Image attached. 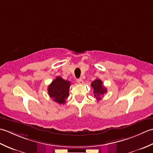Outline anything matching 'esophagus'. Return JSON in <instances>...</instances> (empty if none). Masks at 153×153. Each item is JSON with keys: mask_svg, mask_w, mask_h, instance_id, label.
Returning a JSON list of instances; mask_svg holds the SVG:
<instances>
[{"mask_svg": "<svg viewBox=\"0 0 153 153\" xmlns=\"http://www.w3.org/2000/svg\"><path fill=\"white\" fill-rule=\"evenodd\" d=\"M76 81H77V82L79 83V84H82V82H83L82 79H81V78H80V79H78L76 80Z\"/></svg>", "mask_w": 153, "mask_h": 153, "instance_id": "esophagus-1", "label": "esophagus"}]
</instances>
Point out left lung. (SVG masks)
<instances>
[{"instance_id":"obj_1","label":"left lung","mask_w":153,"mask_h":153,"mask_svg":"<svg viewBox=\"0 0 153 153\" xmlns=\"http://www.w3.org/2000/svg\"><path fill=\"white\" fill-rule=\"evenodd\" d=\"M91 86L93 88V92H94V97L96 98L97 100H101V96L105 94L107 92L106 88L103 86L102 81L98 79L94 80L91 83Z\"/></svg>"}]
</instances>
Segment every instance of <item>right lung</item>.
<instances>
[{
  "mask_svg": "<svg viewBox=\"0 0 153 153\" xmlns=\"http://www.w3.org/2000/svg\"><path fill=\"white\" fill-rule=\"evenodd\" d=\"M71 82L57 76L48 86V94L58 104H65L66 99L69 95Z\"/></svg>",
  "mask_w": 153,
  "mask_h": 153,
  "instance_id": "obj_1",
  "label": "right lung"
}]
</instances>
